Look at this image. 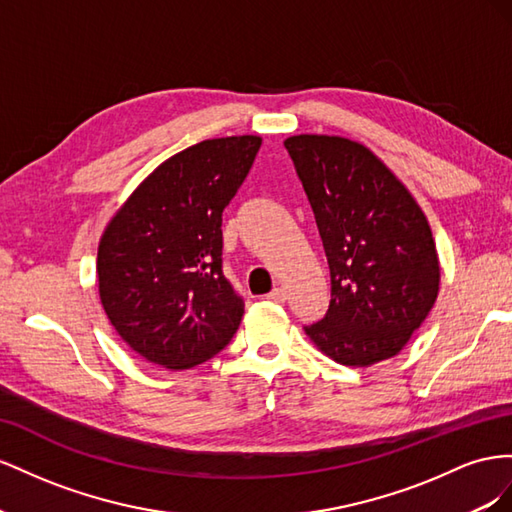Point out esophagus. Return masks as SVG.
I'll use <instances>...</instances> for the list:
<instances>
[{
    "instance_id": "obj_1",
    "label": "esophagus",
    "mask_w": 512,
    "mask_h": 512,
    "mask_svg": "<svg viewBox=\"0 0 512 512\" xmlns=\"http://www.w3.org/2000/svg\"><path fill=\"white\" fill-rule=\"evenodd\" d=\"M268 298L272 300V302H279V304H283L285 300H287V291L285 289H281V287H274L270 294H268Z\"/></svg>"
}]
</instances>
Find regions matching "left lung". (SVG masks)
<instances>
[{
  "mask_svg": "<svg viewBox=\"0 0 512 512\" xmlns=\"http://www.w3.org/2000/svg\"><path fill=\"white\" fill-rule=\"evenodd\" d=\"M330 268L326 315L304 326L347 367L397 356L433 309L440 264L425 214L364 145L343 137L285 141Z\"/></svg>",
  "mask_w": 512,
  "mask_h": 512,
  "instance_id": "8db88e82",
  "label": "left lung"
}]
</instances>
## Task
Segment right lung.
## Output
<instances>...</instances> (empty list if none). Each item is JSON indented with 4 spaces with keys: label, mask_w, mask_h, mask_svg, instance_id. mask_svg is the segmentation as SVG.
Returning <instances> with one entry per match:
<instances>
[{
    "label": "right lung",
    "mask_w": 512,
    "mask_h": 512,
    "mask_svg": "<svg viewBox=\"0 0 512 512\" xmlns=\"http://www.w3.org/2000/svg\"><path fill=\"white\" fill-rule=\"evenodd\" d=\"M261 139H208L165 160L113 216L98 246L105 313L139 356L188 369L229 345L244 313L223 274V210Z\"/></svg>",
    "instance_id": "1"
}]
</instances>
